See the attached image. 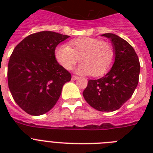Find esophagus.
Listing matches in <instances>:
<instances>
[{
    "label": "esophagus",
    "mask_w": 153,
    "mask_h": 153,
    "mask_svg": "<svg viewBox=\"0 0 153 153\" xmlns=\"http://www.w3.org/2000/svg\"><path fill=\"white\" fill-rule=\"evenodd\" d=\"M72 80H76V79H79V76H76V75H72Z\"/></svg>",
    "instance_id": "34e87169"
}]
</instances>
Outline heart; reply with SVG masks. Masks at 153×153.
<instances>
[{
    "mask_svg": "<svg viewBox=\"0 0 153 153\" xmlns=\"http://www.w3.org/2000/svg\"><path fill=\"white\" fill-rule=\"evenodd\" d=\"M55 59L64 69L70 70L80 58L77 68L81 74L101 76L106 73L115 59V50L111 44L92 37H79L55 49Z\"/></svg>",
    "mask_w": 153,
    "mask_h": 153,
    "instance_id": "b5f03b06",
    "label": "heart"
}]
</instances>
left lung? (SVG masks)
Here are the masks:
<instances>
[{"instance_id":"8db88e82","label":"left lung","mask_w":153,"mask_h":153,"mask_svg":"<svg viewBox=\"0 0 153 153\" xmlns=\"http://www.w3.org/2000/svg\"><path fill=\"white\" fill-rule=\"evenodd\" d=\"M102 36L111 40L115 61L104 77L89 80L82 94L94 109L111 112L120 109L132 97L137 86L140 66L137 53L128 42L112 33Z\"/></svg>"}]
</instances>
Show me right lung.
<instances>
[{"instance_id":"1","label":"right lung","mask_w":153,"mask_h":153,"mask_svg":"<svg viewBox=\"0 0 153 153\" xmlns=\"http://www.w3.org/2000/svg\"><path fill=\"white\" fill-rule=\"evenodd\" d=\"M69 36L43 31L25 37L13 50L8 65V84L13 99L30 115L51 110L71 74L55 59V48Z\"/></svg>"}]
</instances>
